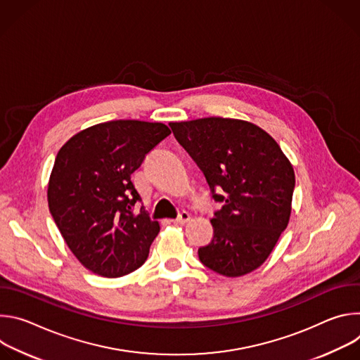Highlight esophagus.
<instances>
[{"instance_id": "34e87169", "label": "esophagus", "mask_w": 360, "mask_h": 360, "mask_svg": "<svg viewBox=\"0 0 360 360\" xmlns=\"http://www.w3.org/2000/svg\"><path fill=\"white\" fill-rule=\"evenodd\" d=\"M189 219H191V214H188L186 211H182L176 219H172V222L174 224H186Z\"/></svg>"}]
</instances>
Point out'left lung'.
Segmentation results:
<instances>
[{
  "label": "left lung",
  "mask_w": 360,
  "mask_h": 360,
  "mask_svg": "<svg viewBox=\"0 0 360 360\" xmlns=\"http://www.w3.org/2000/svg\"><path fill=\"white\" fill-rule=\"evenodd\" d=\"M169 127L207 178L212 198L224 203L211 219L212 240L198 249L199 261L228 278L258 269L289 224L290 161L266 131L248 121L210 117Z\"/></svg>",
  "instance_id": "obj_1"
}]
</instances>
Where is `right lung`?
I'll return each mask as SVG.
<instances>
[{"label":"right lung","mask_w":360,"mask_h":360,"mask_svg":"<svg viewBox=\"0 0 360 360\" xmlns=\"http://www.w3.org/2000/svg\"><path fill=\"white\" fill-rule=\"evenodd\" d=\"M171 134L162 122L118 120L92 125L58 150L48 182V207L65 243L92 274L128 275L143 265L160 224L145 211L131 175Z\"/></svg>","instance_id":"obj_1"}]
</instances>
